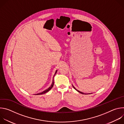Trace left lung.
I'll list each match as a JSON object with an SVG mask.
<instances>
[{
    "label": "left lung",
    "instance_id": "8db88e82",
    "mask_svg": "<svg viewBox=\"0 0 124 124\" xmlns=\"http://www.w3.org/2000/svg\"><path fill=\"white\" fill-rule=\"evenodd\" d=\"M73 86V87H74V89H76V90H77V91H78V92H79V93H81V94H84V93H82V92H80V91H78V90H77V89H76V88H75V87H74V86Z\"/></svg>",
    "mask_w": 124,
    "mask_h": 124
}]
</instances>
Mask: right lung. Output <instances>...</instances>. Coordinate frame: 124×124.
Returning a JSON list of instances; mask_svg holds the SVG:
<instances>
[{"instance_id": "obj_1", "label": "right lung", "mask_w": 124, "mask_h": 124, "mask_svg": "<svg viewBox=\"0 0 124 124\" xmlns=\"http://www.w3.org/2000/svg\"><path fill=\"white\" fill-rule=\"evenodd\" d=\"M57 70H56V72H55V74H54V76L55 75V74H56V72H57ZM54 78H53V80H52V84H51V85H50V86L49 87V88H48L47 89H46V90H45V91H44L43 92H42V93H38V94H37L36 95H42V94H45V93H46V92H47L48 91H49L51 88L53 87V86H54Z\"/></svg>"}]
</instances>
